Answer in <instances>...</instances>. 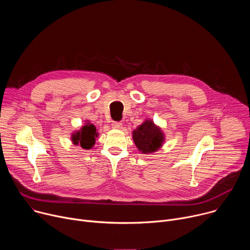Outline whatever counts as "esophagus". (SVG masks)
Returning <instances> with one entry per match:
<instances>
[{
  "label": "esophagus",
  "instance_id": "34e87169",
  "mask_svg": "<svg viewBox=\"0 0 250 250\" xmlns=\"http://www.w3.org/2000/svg\"><path fill=\"white\" fill-rule=\"evenodd\" d=\"M112 126H113V128H115V129H121L122 126H123V123H121V122H114V123L112 124Z\"/></svg>",
  "mask_w": 250,
  "mask_h": 250
}]
</instances>
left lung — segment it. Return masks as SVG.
Here are the masks:
<instances>
[{
    "label": "left lung",
    "mask_w": 250,
    "mask_h": 250,
    "mask_svg": "<svg viewBox=\"0 0 250 250\" xmlns=\"http://www.w3.org/2000/svg\"><path fill=\"white\" fill-rule=\"evenodd\" d=\"M132 139L141 153L151 154L163 146L165 134L152 120L146 119L132 131Z\"/></svg>",
    "instance_id": "8db88e82"
}]
</instances>
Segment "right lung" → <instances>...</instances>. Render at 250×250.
<instances>
[{
  "label": "right lung",
  "instance_id": "add662e5",
  "mask_svg": "<svg viewBox=\"0 0 250 250\" xmlns=\"http://www.w3.org/2000/svg\"><path fill=\"white\" fill-rule=\"evenodd\" d=\"M98 136L99 133L96 126L91 124L89 120H87L80 129L71 133V141L74 146H80L85 150H89L95 146L96 138Z\"/></svg>",
  "mask_w": 250,
  "mask_h": 250
}]
</instances>
